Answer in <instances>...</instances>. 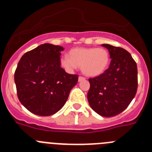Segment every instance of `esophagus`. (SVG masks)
I'll list each match as a JSON object with an SVG mask.
<instances>
[{"label": "esophagus", "instance_id": "1", "mask_svg": "<svg viewBox=\"0 0 152 152\" xmlns=\"http://www.w3.org/2000/svg\"><path fill=\"white\" fill-rule=\"evenodd\" d=\"M85 80V77H81V76H80V77H78V81L79 82H80V81H83V80Z\"/></svg>", "mask_w": 152, "mask_h": 152}]
</instances>
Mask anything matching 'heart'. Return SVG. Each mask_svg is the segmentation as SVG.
Listing matches in <instances>:
<instances>
[{
  "label": "heart",
  "instance_id": "b5f03b06",
  "mask_svg": "<svg viewBox=\"0 0 152 152\" xmlns=\"http://www.w3.org/2000/svg\"><path fill=\"white\" fill-rule=\"evenodd\" d=\"M110 62V55L103 48H76L69 52V57L61 58V66L68 72L77 67L88 77H96L104 72Z\"/></svg>",
  "mask_w": 152,
  "mask_h": 152
}]
</instances>
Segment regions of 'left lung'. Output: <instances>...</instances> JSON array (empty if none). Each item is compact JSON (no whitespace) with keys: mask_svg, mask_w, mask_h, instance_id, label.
Masks as SVG:
<instances>
[{"mask_svg":"<svg viewBox=\"0 0 152 152\" xmlns=\"http://www.w3.org/2000/svg\"><path fill=\"white\" fill-rule=\"evenodd\" d=\"M102 46L108 49L110 64L104 73L89 79L88 100L96 113L111 117L125 110L135 97L138 71L136 63L126 49L109 44Z\"/></svg>","mask_w":152,"mask_h":152,"instance_id":"obj_1","label":"left lung"}]
</instances>
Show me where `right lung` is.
Listing matches in <instances>:
<instances>
[{"label":"right lung","mask_w":152,"mask_h":152,"mask_svg":"<svg viewBox=\"0 0 152 152\" xmlns=\"http://www.w3.org/2000/svg\"><path fill=\"white\" fill-rule=\"evenodd\" d=\"M64 48L42 44L26 52L14 74L17 96L24 107L42 116L59 111L68 100L78 75H70L61 67Z\"/></svg>","instance_id":"obj_1"}]
</instances>
